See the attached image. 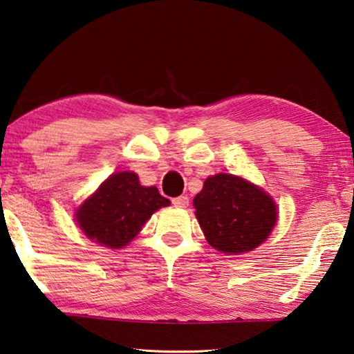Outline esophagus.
Here are the masks:
<instances>
[{"instance_id":"34e87169","label":"esophagus","mask_w":354,"mask_h":354,"mask_svg":"<svg viewBox=\"0 0 354 354\" xmlns=\"http://www.w3.org/2000/svg\"><path fill=\"white\" fill-rule=\"evenodd\" d=\"M171 203L175 204V205H178V207H187V205H189V198H187V196H184V195H181V196L173 198V199H171Z\"/></svg>"}]
</instances>
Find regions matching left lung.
Instances as JSON below:
<instances>
[{
	"label": "left lung",
	"mask_w": 354,
	"mask_h": 354,
	"mask_svg": "<svg viewBox=\"0 0 354 354\" xmlns=\"http://www.w3.org/2000/svg\"><path fill=\"white\" fill-rule=\"evenodd\" d=\"M194 205L205 240L229 255L255 249L277 221V207L265 190L226 173L205 179Z\"/></svg>",
	"instance_id": "1"
}]
</instances>
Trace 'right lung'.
I'll use <instances>...</instances> for the list:
<instances>
[{"label": "right lung", "mask_w": 354, "mask_h": 354, "mask_svg": "<svg viewBox=\"0 0 354 354\" xmlns=\"http://www.w3.org/2000/svg\"><path fill=\"white\" fill-rule=\"evenodd\" d=\"M170 201L156 187H144L133 171L114 173L77 210V223L89 240L106 248L127 246L145 221Z\"/></svg>", "instance_id": "1"}]
</instances>
